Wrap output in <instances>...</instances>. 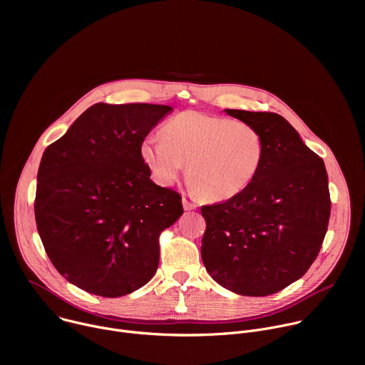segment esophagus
<instances>
[{"label":"esophagus","mask_w":365,"mask_h":365,"mask_svg":"<svg viewBox=\"0 0 365 365\" xmlns=\"http://www.w3.org/2000/svg\"><path fill=\"white\" fill-rule=\"evenodd\" d=\"M182 203H183L185 211H192V210H196V205H195L193 202H190L189 199H186V197H183V199H182Z\"/></svg>","instance_id":"1"}]
</instances>
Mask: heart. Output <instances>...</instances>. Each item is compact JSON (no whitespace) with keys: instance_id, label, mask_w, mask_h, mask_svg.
Wrapping results in <instances>:
<instances>
[{"instance_id":"b5f03b06","label":"heart","mask_w":365,"mask_h":365,"mask_svg":"<svg viewBox=\"0 0 365 365\" xmlns=\"http://www.w3.org/2000/svg\"><path fill=\"white\" fill-rule=\"evenodd\" d=\"M162 137L148 135L140 144V158L153 179L172 186L186 165L192 190L207 202L238 196L264 162L262 133L242 121L185 111L163 124Z\"/></svg>"}]
</instances>
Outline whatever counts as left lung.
I'll return each instance as SVG.
<instances>
[{"label": "left lung", "instance_id": "1", "mask_svg": "<svg viewBox=\"0 0 365 365\" xmlns=\"http://www.w3.org/2000/svg\"><path fill=\"white\" fill-rule=\"evenodd\" d=\"M264 138V162L238 196L202 206L206 272L241 296H269L299 280L325 238L331 199L324 160L274 113L225 110Z\"/></svg>", "mask_w": 365, "mask_h": 365}]
</instances>
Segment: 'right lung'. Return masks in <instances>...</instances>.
<instances>
[{
  "instance_id": "right-lung-1",
  "label": "right lung",
  "mask_w": 365,
  "mask_h": 365,
  "mask_svg": "<svg viewBox=\"0 0 365 365\" xmlns=\"http://www.w3.org/2000/svg\"><path fill=\"white\" fill-rule=\"evenodd\" d=\"M172 110L99 102L43 153L37 231L56 270L88 293L120 297L158 272L159 237L183 206L178 192L150 179L140 144Z\"/></svg>"
}]
</instances>
